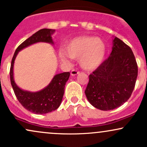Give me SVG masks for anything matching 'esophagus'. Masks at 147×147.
<instances>
[{"label":"esophagus","instance_id":"obj_1","mask_svg":"<svg viewBox=\"0 0 147 147\" xmlns=\"http://www.w3.org/2000/svg\"><path fill=\"white\" fill-rule=\"evenodd\" d=\"M79 73V72L78 71V70H75V69H72V70H71V72H70V74H71L72 76L77 75H78Z\"/></svg>","mask_w":147,"mask_h":147}]
</instances>
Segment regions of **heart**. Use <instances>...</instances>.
Listing matches in <instances>:
<instances>
[{
  "label": "heart",
  "instance_id": "b5f03b06",
  "mask_svg": "<svg viewBox=\"0 0 147 147\" xmlns=\"http://www.w3.org/2000/svg\"><path fill=\"white\" fill-rule=\"evenodd\" d=\"M65 50L59 52L62 61H66L68 57L79 59L82 68L92 70L102 64L106 55V46L102 38L80 36L68 42L65 45Z\"/></svg>",
  "mask_w": 147,
  "mask_h": 147
}]
</instances>
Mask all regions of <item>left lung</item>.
<instances>
[{
  "mask_svg": "<svg viewBox=\"0 0 147 147\" xmlns=\"http://www.w3.org/2000/svg\"><path fill=\"white\" fill-rule=\"evenodd\" d=\"M137 77L138 65L132 50L115 36L110 56L89 75L86 96L99 110H113L130 98Z\"/></svg>",
  "mask_w": 147,
  "mask_h": 147,
  "instance_id": "8db88e82",
  "label": "left lung"
}]
</instances>
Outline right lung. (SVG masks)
<instances>
[{
  "mask_svg": "<svg viewBox=\"0 0 147 147\" xmlns=\"http://www.w3.org/2000/svg\"><path fill=\"white\" fill-rule=\"evenodd\" d=\"M55 32V30L47 28L38 30L16 48L11 60L9 72L10 81L15 95L25 109L35 114L48 113L59 107L63 99L65 83L70 77V72H62L55 75L50 83L44 88L38 92H30L22 90L15 83L13 72L14 61L18 52L34 43L45 42L54 44L52 35Z\"/></svg>",
  "mask_w": 147,
  "mask_h": 147,
  "instance_id": "obj_1",
  "label": "right lung"
}]
</instances>
